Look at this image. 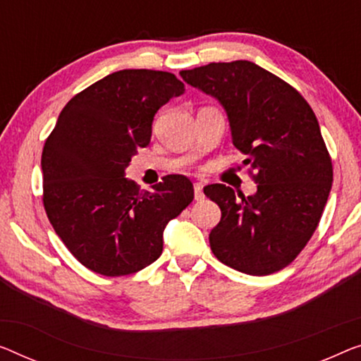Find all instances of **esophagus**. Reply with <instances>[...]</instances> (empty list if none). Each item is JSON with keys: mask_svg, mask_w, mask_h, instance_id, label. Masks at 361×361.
<instances>
[{"mask_svg": "<svg viewBox=\"0 0 361 361\" xmlns=\"http://www.w3.org/2000/svg\"><path fill=\"white\" fill-rule=\"evenodd\" d=\"M202 188H204L202 183H195V199L196 201H201V199H204Z\"/></svg>", "mask_w": 361, "mask_h": 361, "instance_id": "34e87169", "label": "esophagus"}]
</instances>
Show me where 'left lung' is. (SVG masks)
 Returning a JSON list of instances; mask_svg holds the SVG:
<instances>
[{
	"instance_id": "8db88e82",
	"label": "left lung",
	"mask_w": 361,
	"mask_h": 361,
	"mask_svg": "<svg viewBox=\"0 0 361 361\" xmlns=\"http://www.w3.org/2000/svg\"><path fill=\"white\" fill-rule=\"evenodd\" d=\"M180 74L227 111L233 146L248 157L243 164L257 185L255 195L240 198L230 186L204 188L222 211L209 235L212 252L250 276L281 271L313 236L332 186L331 155L314 111L297 89L246 60Z\"/></svg>"
}]
</instances>
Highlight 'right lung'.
<instances>
[{"mask_svg": "<svg viewBox=\"0 0 361 361\" xmlns=\"http://www.w3.org/2000/svg\"><path fill=\"white\" fill-rule=\"evenodd\" d=\"M185 92L175 74L123 69L74 95L42 152L43 206L80 264L129 276L159 259L166 224L195 199L192 183L169 175L141 191L125 170L152 136L155 113Z\"/></svg>", "mask_w": 361, "mask_h": 361, "instance_id": "right-lung-1", "label": "right lung"}]
</instances>
